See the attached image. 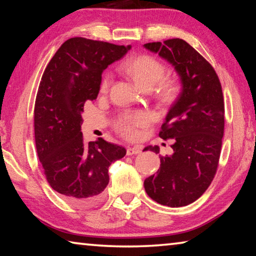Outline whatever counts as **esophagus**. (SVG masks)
I'll return each instance as SVG.
<instances>
[{"instance_id":"34e87169","label":"esophagus","mask_w":256,"mask_h":256,"mask_svg":"<svg viewBox=\"0 0 256 256\" xmlns=\"http://www.w3.org/2000/svg\"><path fill=\"white\" fill-rule=\"evenodd\" d=\"M141 146H128L126 149V154L128 156H132V154H138L141 152Z\"/></svg>"}]
</instances>
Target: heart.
I'll return each instance as SVG.
<instances>
[{"instance_id":"obj_1","label":"heart","mask_w":256,"mask_h":256,"mask_svg":"<svg viewBox=\"0 0 256 256\" xmlns=\"http://www.w3.org/2000/svg\"><path fill=\"white\" fill-rule=\"evenodd\" d=\"M122 71L126 73L141 89L151 90L160 82L158 86L157 96L159 102L162 105H170L176 100L180 92V82L175 79H164L166 73V66L154 56L150 55H138L136 58L128 60L122 64ZM112 84V76L105 73L102 76L99 89L105 92ZM149 116L144 112H128L120 116L116 122V128L123 134L124 136L131 138L136 134L138 128L146 126L149 123Z\"/></svg>"}]
</instances>
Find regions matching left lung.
<instances>
[{
  "label": "left lung",
  "instance_id": "8db88e82",
  "mask_svg": "<svg viewBox=\"0 0 256 256\" xmlns=\"http://www.w3.org/2000/svg\"><path fill=\"white\" fill-rule=\"evenodd\" d=\"M144 47L172 63L183 86L159 132L164 140H174V154L160 157V168L146 178L144 190L159 204L184 206L206 192L218 168L224 128L222 84L211 64L183 40ZM144 150L159 154L158 146Z\"/></svg>",
  "mask_w": 256,
  "mask_h": 256
}]
</instances>
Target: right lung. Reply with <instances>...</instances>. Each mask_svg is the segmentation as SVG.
Returning <instances> with one entry per match:
<instances>
[{
	"mask_svg": "<svg viewBox=\"0 0 256 256\" xmlns=\"http://www.w3.org/2000/svg\"><path fill=\"white\" fill-rule=\"evenodd\" d=\"M130 48L70 38L42 73L34 110L37 154L50 188L76 206L102 200L110 182L108 167L126 154L124 146L102 138L86 144L81 112L86 100L97 98L102 71Z\"/></svg>",
	"mask_w": 256,
	"mask_h": 256,
	"instance_id": "obj_1",
	"label": "right lung"
}]
</instances>
